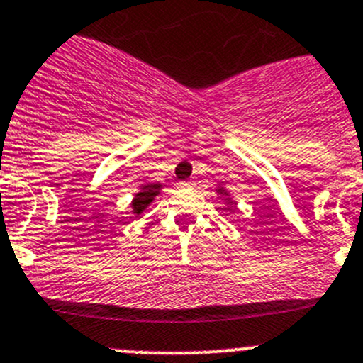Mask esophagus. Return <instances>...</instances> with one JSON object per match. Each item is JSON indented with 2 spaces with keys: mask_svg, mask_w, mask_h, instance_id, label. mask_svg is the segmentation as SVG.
I'll return each mask as SVG.
<instances>
[{
  "mask_svg": "<svg viewBox=\"0 0 363 363\" xmlns=\"http://www.w3.org/2000/svg\"><path fill=\"white\" fill-rule=\"evenodd\" d=\"M181 188H191V182H181Z\"/></svg>",
  "mask_w": 363,
  "mask_h": 363,
  "instance_id": "esophagus-1",
  "label": "esophagus"
}]
</instances>
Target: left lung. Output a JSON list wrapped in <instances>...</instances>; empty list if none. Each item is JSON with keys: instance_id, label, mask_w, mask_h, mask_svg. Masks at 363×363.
Listing matches in <instances>:
<instances>
[{"instance_id": "obj_1", "label": "left lung", "mask_w": 363, "mask_h": 363, "mask_svg": "<svg viewBox=\"0 0 363 363\" xmlns=\"http://www.w3.org/2000/svg\"><path fill=\"white\" fill-rule=\"evenodd\" d=\"M217 191H219V193H224V189H223V188H219V189H217ZM226 200H228V198H226Z\"/></svg>"}]
</instances>
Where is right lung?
<instances>
[{"label":"right lung","mask_w":363,"mask_h":363,"mask_svg":"<svg viewBox=\"0 0 363 363\" xmlns=\"http://www.w3.org/2000/svg\"><path fill=\"white\" fill-rule=\"evenodd\" d=\"M160 189H162V184H158V182H156V184L155 182H151V184L144 186L143 191L137 193L135 198H133V203H132L133 213H143L144 208L155 200V196L160 193Z\"/></svg>","instance_id":"obj_1"}]
</instances>
